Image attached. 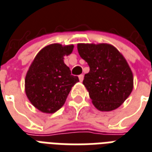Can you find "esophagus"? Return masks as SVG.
I'll return each instance as SVG.
<instances>
[{
	"label": "esophagus",
	"instance_id": "obj_1",
	"mask_svg": "<svg viewBox=\"0 0 152 152\" xmlns=\"http://www.w3.org/2000/svg\"><path fill=\"white\" fill-rule=\"evenodd\" d=\"M79 80H80V82H82V81H83V80H84V75H82V74H81V75H80V76H79Z\"/></svg>",
	"mask_w": 152,
	"mask_h": 152
}]
</instances>
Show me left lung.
I'll return each mask as SVG.
<instances>
[{"label":"left lung","mask_w":152,"mask_h":152,"mask_svg":"<svg viewBox=\"0 0 152 152\" xmlns=\"http://www.w3.org/2000/svg\"><path fill=\"white\" fill-rule=\"evenodd\" d=\"M77 50L88 64L83 84L92 104L102 112L116 109L133 89V75L125 58L108 44H78Z\"/></svg>","instance_id":"8db88e82"}]
</instances>
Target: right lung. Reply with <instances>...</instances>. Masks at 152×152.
I'll use <instances>...</instances> for the list:
<instances>
[{
	"mask_svg": "<svg viewBox=\"0 0 152 152\" xmlns=\"http://www.w3.org/2000/svg\"><path fill=\"white\" fill-rule=\"evenodd\" d=\"M74 46L53 44L37 53L25 76V93L36 108L54 113L63 106L72 87L79 81L72 76L64 58Z\"/></svg>",
	"mask_w": 152,
	"mask_h": 152,
	"instance_id": "obj_1",
	"label": "right lung"
}]
</instances>
